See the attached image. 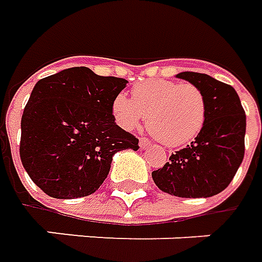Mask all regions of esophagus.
<instances>
[{
    "label": "esophagus",
    "instance_id": "34e87169",
    "mask_svg": "<svg viewBox=\"0 0 262 262\" xmlns=\"http://www.w3.org/2000/svg\"><path fill=\"white\" fill-rule=\"evenodd\" d=\"M139 145H140V147H142V149H145V147H147V146L150 145V142H149V139L140 138L139 139Z\"/></svg>",
    "mask_w": 262,
    "mask_h": 262
}]
</instances>
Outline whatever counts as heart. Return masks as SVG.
Listing matches in <instances>:
<instances>
[{
	"label": "heart",
	"mask_w": 262,
	"mask_h": 262,
	"mask_svg": "<svg viewBox=\"0 0 262 262\" xmlns=\"http://www.w3.org/2000/svg\"><path fill=\"white\" fill-rule=\"evenodd\" d=\"M133 100L117 94L112 108L119 126L135 130L147 116V127L163 145L179 147L198 136L206 119L205 96L192 83L146 80L132 89Z\"/></svg>",
	"instance_id": "heart-1"
}]
</instances>
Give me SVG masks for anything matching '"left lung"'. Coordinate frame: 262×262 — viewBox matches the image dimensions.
Returning <instances> with one entry per match:
<instances>
[{"label":"left lung","mask_w":262,"mask_h":262,"mask_svg":"<svg viewBox=\"0 0 262 262\" xmlns=\"http://www.w3.org/2000/svg\"><path fill=\"white\" fill-rule=\"evenodd\" d=\"M178 79L198 86L205 96L206 119L191 145L170 155L152 172L161 191L179 198H208L234 179L245 152L247 117L235 89L208 74L183 71Z\"/></svg>","instance_id":"obj_1"}]
</instances>
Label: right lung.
<instances>
[{"label":"right lung","mask_w":262,"mask_h":262,"mask_svg":"<svg viewBox=\"0 0 262 262\" xmlns=\"http://www.w3.org/2000/svg\"><path fill=\"white\" fill-rule=\"evenodd\" d=\"M127 80L73 67L38 80L21 117L19 158L51 198L92 195L107 178L113 155L139 149L115 123L113 100Z\"/></svg>","instance_id":"add662e5"}]
</instances>
